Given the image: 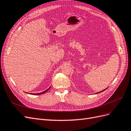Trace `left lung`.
I'll list each match as a JSON object with an SVG mask.
<instances>
[{
  "label": "left lung",
  "mask_w": 131,
  "mask_h": 131,
  "mask_svg": "<svg viewBox=\"0 0 131 131\" xmlns=\"http://www.w3.org/2000/svg\"><path fill=\"white\" fill-rule=\"evenodd\" d=\"M107 89V88H106ZM106 89H105V90H103V91H101V92H97V93H100V92H103V91H105Z\"/></svg>",
  "instance_id": "8db88e82"
}]
</instances>
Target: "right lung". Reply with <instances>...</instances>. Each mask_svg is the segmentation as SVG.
<instances>
[{"label":"right lung","instance_id":"add662e5","mask_svg":"<svg viewBox=\"0 0 131 131\" xmlns=\"http://www.w3.org/2000/svg\"><path fill=\"white\" fill-rule=\"evenodd\" d=\"M50 89V88L48 89H47L46 91H43V92H41V93H30V94H35V95H38V94H43V93H45V92H46L47 91H48L49 89Z\"/></svg>","mask_w":131,"mask_h":131}]
</instances>
